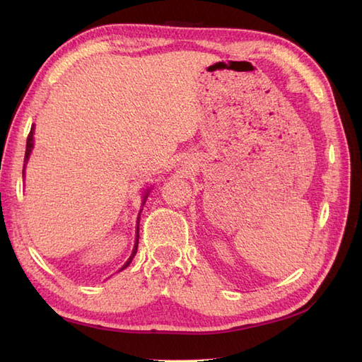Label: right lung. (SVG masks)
I'll return each instance as SVG.
<instances>
[{
  "mask_svg": "<svg viewBox=\"0 0 362 362\" xmlns=\"http://www.w3.org/2000/svg\"><path fill=\"white\" fill-rule=\"evenodd\" d=\"M34 126L30 127V132H29V135H28V141H26V153H25V165L28 163V158H29V153H30V151H33V146H34ZM25 174V173H23ZM146 199V197H144ZM140 221V219H138ZM138 238H140V235H138V227H136V241H135V245H134V252H132V255H130V258L126 261V264L121 267V271L122 269H126L129 264H130V261H132V258L135 257V253H136V249H138Z\"/></svg>",
  "mask_w": 362,
  "mask_h": 362,
  "instance_id": "1",
  "label": "right lung"
}]
</instances>
